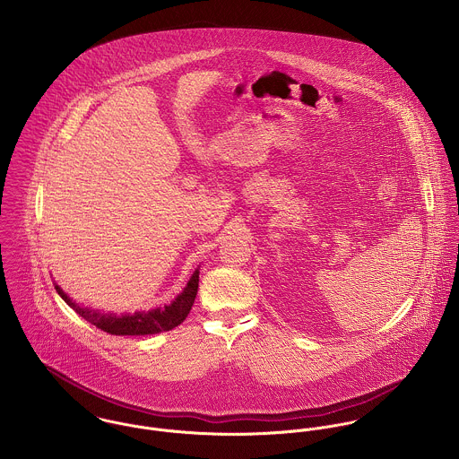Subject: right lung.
<instances>
[{
  "mask_svg": "<svg viewBox=\"0 0 459 459\" xmlns=\"http://www.w3.org/2000/svg\"><path fill=\"white\" fill-rule=\"evenodd\" d=\"M197 286H199V272H195L191 281L187 282L186 290L173 300L171 306H164L148 313H134V315H104L95 313L91 309H82L75 302H72L62 288L56 284V291L65 300L66 304L75 309L86 322L95 325L108 333L113 335H146V333H159L171 328L178 327L193 309L196 299Z\"/></svg>",
  "mask_w": 459,
  "mask_h": 459,
  "instance_id": "1",
  "label": "right lung"
}]
</instances>
